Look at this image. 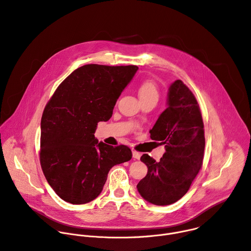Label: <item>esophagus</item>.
<instances>
[{"label":"esophagus","mask_w":251,"mask_h":251,"mask_svg":"<svg viewBox=\"0 0 251 251\" xmlns=\"http://www.w3.org/2000/svg\"><path fill=\"white\" fill-rule=\"evenodd\" d=\"M132 155H133V158L136 159V160H139L140 157H141V154L137 151H132Z\"/></svg>","instance_id":"1"}]
</instances>
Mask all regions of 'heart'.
<instances>
[{"mask_svg": "<svg viewBox=\"0 0 251 251\" xmlns=\"http://www.w3.org/2000/svg\"><path fill=\"white\" fill-rule=\"evenodd\" d=\"M138 95L141 101L154 100L157 102L159 98V91L156 83L152 80L143 81L138 88Z\"/></svg>", "mask_w": 251, "mask_h": 251, "instance_id": "1", "label": "heart"}]
</instances>
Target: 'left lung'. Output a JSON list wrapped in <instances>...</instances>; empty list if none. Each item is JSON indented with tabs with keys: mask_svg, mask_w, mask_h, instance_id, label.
Here are the masks:
<instances>
[{
	"mask_svg": "<svg viewBox=\"0 0 251 251\" xmlns=\"http://www.w3.org/2000/svg\"><path fill=\"white\" fill-rule=\"evenodd\" d=\"M167 104L150 130L166 152L159 162L148 154L141 157L148 173L137 185L141 197L156 205L172 204L187 194L201 168L205 145L200 106L182 80L170 85Z\"/></svg>",
	"mask_w": 251,
	"mask_h": 251,
	"instance_id": "8db88e82",
	"label": "left lung"
}]
</instances>
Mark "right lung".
<instances>
[{"mask_svg":"<svg viewBox=\"0 0 251 251\" xmlns=\"http://www.w3.org/2000/svg\"><path fill=\"white\" fill-rule=\"evenodd\" d=\"M138 66L86 64L75 69L48 102L41 122L40 160L50 186L63 201L82 204L102 192L110 169L132 158L125 145L94 137L108 121Z\"/></svg>","mask_w":251,"mask_h":251,"instance_id":"right-lung-1","label":"right lung"}]
</instances>
